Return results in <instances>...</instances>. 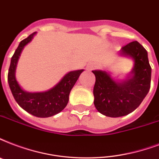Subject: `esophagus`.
<instances>
[{"label":"esophagus","mask_w":159,"mask_h":159,"mask_svg":"<svg viewBox=\"0 0 159 159\" xmlns=\"http://www.w3.org/2000/svg\"><path fill=\"white\" fill-rule=\"evenodd\" d=\"M96 66H96L94 63H91L88 66V70H93V69L96 68Z\"/></svg>","instance_id":"esophagus-1"}]
</instances>
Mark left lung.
<instances>
[{"label": "left lung", "instance_id": "obj_1", "mask_svg": "<svg viewBox=\"0 0 159 159\" xmlns=\"http://www.w3.org/2000/svg\"><path fill=\"white\" fill-rule=\"evenodd\" d=\"M120 55L131 57L134 66L125 80L116 81L106 71H93L94 105L107 117H123L133 112L149 92L151 72L148 52L137 41L122 47Z\"/></svg>", "mask_w": 159, "mask_h": 159}]
</instances>
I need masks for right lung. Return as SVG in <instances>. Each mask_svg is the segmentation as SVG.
I'll return each mask as SVG.
<instances>
[{
	"label": "right lung",
	"mask_w": 159,
	"mask_h": 159,
	"mask_svg": "<svg viewBox=\"0 0 159 159\" xmlns=\"http://www.w3.org/2000/svg\"><path fill=\"white\" fill-rule=\"evenodd\" d=\"M36 33L31 34L20 42L11 60L7 78L12 95L21 108L36 117H49L57 114L66 107L71 88L84 70L82 69L66 73L55 87L47 92L28 93L23 90L16 78V68L23 48L31 42Z\"/></svg>",
	"instance_id": "add662e5"
}]
</instances>
